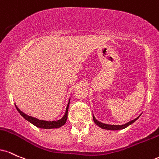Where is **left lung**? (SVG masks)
<instances>
[{
    "label": "left lung",
    "instance_id": "obj_1",
    "mask_svg": "<svg viewBox=\"0 0 159 159\" xmlns=\"http://www.w3.org/2000/svg\"><path fill=\"white\" fill-rule=\"evenodd\" d=\"M140 117V116H139L136 119H134V120L131 121V122H128V123H125V124L124 125H108V124H104V123H102V122H100L99 121H98L97 119H95V117L93 115V119H94V122L95 123L96 125H97L98 126H99L100 128H103V129H105V130H110V131H116V130H122V129H124V128H127L128 126H129L130 125H131L132 123H134L135 122V121L137 120V119Z\"/></svg>",
    "mask_w": 159,
    "mask_h": 159
}]
</instances>
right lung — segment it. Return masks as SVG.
<instances>
[{"label":"right lung","instance_id":"obj_1","mask_svg":"<svg viewBox=\"0 0 159 159\" xmlns=\"http://www.w3.org/2000/svg\"><path fill=\"white\" fill-rule=\"evenodd\" d=\"M69 103H70V100H69ZM69 103L67 104V109H66L65 114L64 115V116L61 119H59L58 121H43V120H40V119L37 118H34V117L30 116L27 115V114L24 113L23 112L21 111L19 108L17 107L16 105H15L16 107L17 110L19 111V113L21 114V116H22V117L24 119H25L27 121L30 122L34 125H35L36 127L40 128H46V129H49V128H58L61 127L62 125L65 124V122H67V112H68V107H69Z\"/></svg>","mask_w":159,"mask_h":159}]
</instances>
